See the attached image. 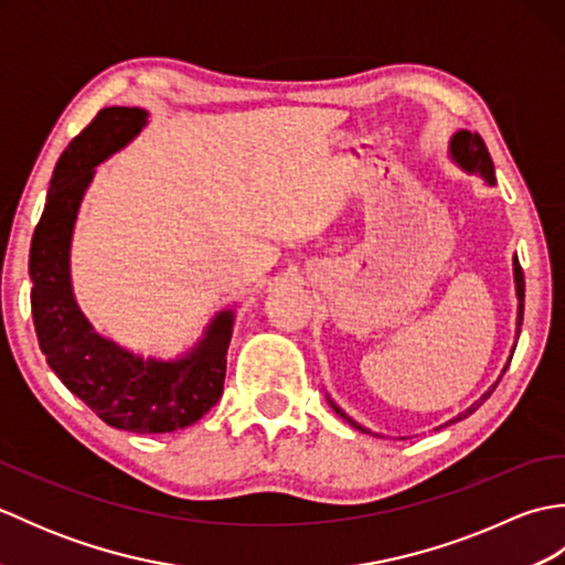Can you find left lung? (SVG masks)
Returning a JSON list of instances; mask_svg holds the SVG:
<instances>
[{
  "label": "left lung",
  "mask_w": 565,
  "mask_h": 565,
  "mask_svg": "<svg viewBox=\"0 0 565 565\" xmlns=\"http://www.w3.org/2000/svg\"><path fill=\"white\" fill-rule=\"evenodd\" d=\"M449 154H451V160L461 167L463 172H468V174H481L486 182L493 186L495 184V167H493V160H490V152H488V148H486V142H483V138L478 136V134H471V130H459V134H454L451 136V142H449ZM512 267H514V291H518V338H520V328H522V318H524V274H522V267H520V259L514 257L512 259ZM514 352V350H512ZM510 362H512V356L508 359V366H510ZM505 366V369H508ZM505 369H502V374H505ZM498 386V383H495ZM493 386V388H495ZM488 395H490V391H488ZM488 395H483V398H488ZM330 401V405H332V411L338 413L340 417H344L347 423H350L352 427H356V429H362V431H366V435H371V429H366L364 425H359V423H354V419L347 415L340 405H334V401L332 398H328ZM449 423H454V419H449ZM447 423V425H449Z\"/></svg>",
  "instance_id": "left-lung-1"
}]
</instances>
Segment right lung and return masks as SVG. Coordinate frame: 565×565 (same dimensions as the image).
<instances>
[{"label": "right lung", "instance_id": "1", "mask_svg": "<svg viewBox=\"0 0 565 565\" xmlns=\"http://www.w3.org/2000/svg\"><path fill=\"white\" fill-rule=\"evenodd\" d=\"M146 124V109L109 106L60 154L31 239V313L45 362L70 393L116 429L164 435L194 425L218 403L235 313H215L182 356L142 359L92 328L70 279L72 231L94 167L128 146Z\"/></svg>", "mask_w": 565, "mask_h": 565}]
</instances>
